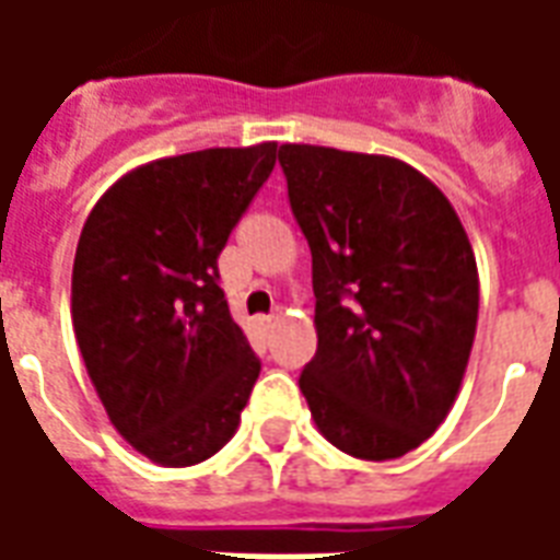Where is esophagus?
I'll return each instance as SVG.
<instances>
[{
    "mask_svg": "<svg viewBox=\"0 0 560 560\" xmlns=\"http://www.w3.org/2000/svg\"><path fill=\"white\" fill-rule=\"evenodd\" d=\"M279 320H281V315H264V317H257V329H260L264 336H269L272 329L279 327Z\"/></svg>",
    "mask_w": 560,
    "mask_h": 560,
    "instance_id": "obj_1",
    "label": "esophagus"
}]
</instances>
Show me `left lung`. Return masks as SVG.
Masks as SVG:
<instances>
[{
	"mask_svg": "<svg viewBox=\"0 0 560 560\" xmlns=\"http://www.w3.org/2000/svg\"><path fill=\"white\" fill-rule=\"evenodd\" d=\"M279 164L312 248L308 411L348 456H405L441 425L468 365L480 284L465 228L399 159L284 143Z\"/></svg>",
	"mask_w": 560,
	"mask_h": 560,
	"instance_id": "left-lung-1",
	"label": "left lung"
}]
</instances>
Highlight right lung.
<instances>
[{
	"instance_id": "right-lung-1",
	"label": "right lung",
	"mask_w": 560,
	"mask_h": 560,
	"mask_svg": "<svg viewBox=\"0 0 560 560\" xmlns=\"http://www.w3.org/2000/svg\"><path fill=\"white\" fill-rule=\"evenodd\" d=\"M272 167L276 143L159 159L83 224L71 276L80 353L116 432L159 465L219 453L260 375L219 255Z\"/></svg>"
}]
</instances>
